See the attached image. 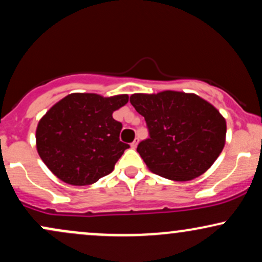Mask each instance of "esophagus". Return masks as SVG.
<instances>
[{
  "mask_svg": "<svg viewBox=\"0 0 262 262\" xmlns=\"http://www.w3.org/2000/svg\"><path fill=\"white\" fill-rule=\"evenodd\" d=\"M138 143H139V138H135L133 143L130 144V146H132V148H133V149H135V148H137V146H138Z\"/></svg>",
  "mask_w": 262,
  "mask_h": 262,
  "instance_id": "34e87169",
  "label": "esophagus"
}]
</instances>
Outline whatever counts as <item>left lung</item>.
Returning <instances> with one entry per match:
<instances>
[{
	"label": "left lung",
	"instance_id": "obj_1",
	"mask_svg": "<svg viewBox=\"0 0 262 262\" xmlns=\"http://www.w3.org/2000/svg\"><path fill=\"white\" fill-rule=\"evenodd\" d=\"M130 103L145 118L150 135L140 141L137 151L159 176L172 181L196 179L224 148V117L194 93H134Z\"/></svg>",
	"mask_w": 262,
	"mask_h": 262
}]
</instances>
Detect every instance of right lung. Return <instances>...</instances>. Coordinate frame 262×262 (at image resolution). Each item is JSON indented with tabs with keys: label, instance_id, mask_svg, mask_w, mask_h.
I'll use <instances>...</instances> for the list:
<instances>
[{
	"label": "right lung",
	"instance_id": "right-lung-1",
	"mask_svg": "<svg viewBox=\"0 0 262 262\" xmlns=\"http://www.w3.org/2000/svg\"><path fill=\"white\" fill-rule=\"evenodd\" d=\"M128 98L71 93L54 104L35 132L38 154L48 169L73 186L92 185L112 172L129 148L119 140L122 123L112 114Z\"/></svg>",
	"mask_w": 262,
	"mask_h": 262
}]
</instances>
